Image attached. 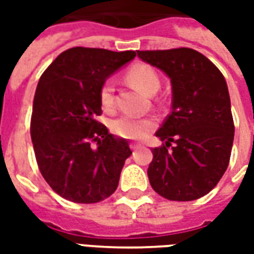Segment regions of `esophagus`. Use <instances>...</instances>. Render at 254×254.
I'll return each mask as SVG.
<instances>
[{
  "instance_id": "obj_1",
  "label": "esophagus",
  "mask_w": 254,
  "mask_h": 254,
  "mask_svg": "<svg viewBox=\"0 0 254 254\" xmlns=\"http://www.w3.org/2000/svg\"><path fill=\"white\" fill-rule=\"evenodd\" d=\"M130 148H132V151H137V149L141 148V145L137 143H132L130 144Z\"/></svg>"
}]
</instances>
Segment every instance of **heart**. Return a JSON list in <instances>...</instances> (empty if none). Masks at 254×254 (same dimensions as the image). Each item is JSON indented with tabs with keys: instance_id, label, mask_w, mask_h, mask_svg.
<instances>
[{
	"instance_id": "b5f03b06",
	"label": "heart",
	"mask_w": 254,
	"mask_h": 254,
	"mask_svg": "<svg viewBox=\"0 0 254 254\" xmlns=\"http://www.w3.org/2000/svg\"><path fill=\"white\" fill-rule=\"evenodd\" d=\"M129 83L140 92L145 95L155 94L160 85V78L154 67L145 64H137L132 66L127 73ZM100 102L106 109H110L114 105V84L107 80L100 89ZM155 127L154 120L151 118H140V117L124 114L118 117L113 122V130L125 138H138L145 137Z\"/></svg>"
}]
</instances>
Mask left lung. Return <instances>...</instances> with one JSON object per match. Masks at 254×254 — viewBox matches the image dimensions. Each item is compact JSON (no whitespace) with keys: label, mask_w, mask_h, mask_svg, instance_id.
<instances>
[{"label":"left lung","mask_w":254,"mask_h":254,"mask_svg":"<svg viewBox=\"0 0 254 254\" xmlns=\"http://www.w3.org/2000/svg\"><path fill=\"white\" fill-rule=\"evenodd\" d=\"M170 78L171 113L155 133L149 184L173 201H191L216 187L229 166L234 122L223 74L193 49L137 52ZM171 143L173 147L168 149Z\"/></svg>","instance_id":"left-lung-1"}]
</instances>
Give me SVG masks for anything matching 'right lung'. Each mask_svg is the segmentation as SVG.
Instances as JSON below:
<instances>
[{"label":"right lung","mask_w":254,"mask_h":254,"mask_svg":"<svg viewBox=\"0 0 254 254\" xmlns=\"http://www.w3.org/2000/svg\"><path fill=\"white\" fill-rule=\"evenodd\" d=\"M136 53L73 47L61 53L36 87L31 140L42 176L69 201L99 202L116 191L129 143L100 124V89ZM97 147H93V143Z\"/></svg>","instance_id":"right-lung-1"}]
</instances>
